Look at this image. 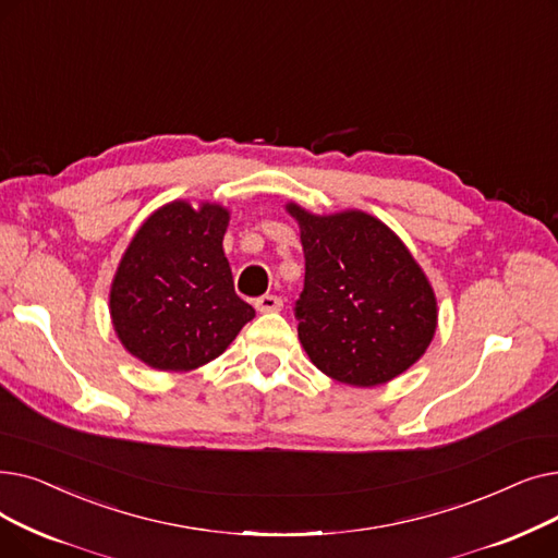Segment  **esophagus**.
<instances>
[{
    "label": "esophagus",
    "mask_w": 558,
    "mask_h": 558,
    "mask_svg": "<svg viewBox=\"0 0 558 558\" xmlns=\"http://www.w3.org/2000/svg\"><path fill=\"white\" fill-rule=\"evenodd\" d=\"M260 313H275V311H281L283 302L277 298V295H260L254 304Z\"/></svg>",
    "instance_id": "esophagus-1"
}]
</instances>
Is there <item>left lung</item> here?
<instances>
[{"mask_svg":"<svg viewBox=\"0 0 558 558\" xmlns=\"http://www.w3.org/2000/svg\"><path fill=\"white\" fill-rule=\"evenodd\" d=\"M304 247L295 302L306 354L336 381L379 386L411 367L436 331L434 290L384 222L348 210L329 218L290 204Z\"/></svg>","mask_w":558,"mask_h":558,"instance_id":"left-lung-1","label":"left lung"}]
</instances>
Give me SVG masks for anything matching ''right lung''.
<instances>
[{
  "label": "right lung",
  "instance_id": "1",
  "mask_svg": "<svg viewBox=\"0 0 558 558\" xmlns=\"http://www.w3.org/2000/svg\"><path fill=\"white\" fill-rule=\"evenodd\" d=\"M229 214L163 206L138 229L111 288L113 327L124 348L156 369L199 367L220 356L254 308L235 295L222 238Z\"/></svg>",
  "mask_w": 558,
  "mask_h": 558
}]
</instances>
